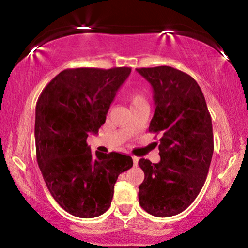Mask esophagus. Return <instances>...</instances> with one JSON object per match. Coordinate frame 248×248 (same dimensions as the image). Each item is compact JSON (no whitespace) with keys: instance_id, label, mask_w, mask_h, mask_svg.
Returning a JSON list of instances; mask_svg holds the SVG:
<instances>
[{"instance_id":"34e87169","label":"esophagus","mask_w":248,"mask_h":248,"mask_svg":"<svg viewBox=\"0 0 248 248\" xmlns=\"http://www.w3.org/2000/svg\"><path fill=\"white\" fill-rule=\"evenodd\" d=\"M132 159H133V164H134V165H137V164H138V162H139V157H137V156H132Z\"/></svg>"}]
</instances>
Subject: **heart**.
I'll use <instances>...</instances> for the list:
<instances>
[{"label":"heart","instance_id":"obj_1","mask_svg":"<svg viewBox=\"0 0 248 248\" xmlns=\"http://www.w3.org/2000/svg\"><path fill=\"white\" fill-rule=\"evenodd\" d=\"M125 97H127L129 102L131 103V106L132 105L139 104L142 102H146L144 95L142 94L140 91H137V90H129L127 93H125Z\"/></svg>","mask_w":248,"mask_h":248}]
</instances>
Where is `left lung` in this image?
Listing matches in <instances>:
<instances>
[{
  "label": "left lung",
  "instance_id": "1",
  "mask_svg": "<svg viewBox=\"0 0 248 248\" xmlns=\"http://www.w3.org/2000/svg\"><path fill=\"white\" fill-rule=\"evenodd\" d=\"M137 71L153 87L155 111L149 131L161 134V161H139L144 171L139 202L154 217L176 216L189 207L207 179L215 149L211 116L189 74L167 65Z\"/></svg>",
  "mask_w": 248,
  "mask_h": 248
}]
</instances>
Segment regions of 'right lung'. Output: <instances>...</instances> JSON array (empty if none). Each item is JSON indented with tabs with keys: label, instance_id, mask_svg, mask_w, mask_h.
Instances as JSON below:
<instances>
[{
	"label": "right lung",
	"instance_id": "right-lung-1",
	"mask_svg": "<svg viewBox=\"0 0 248 248\" xmlns=\"http://www.w3.org/2000/svg\"><path fill=\"white\" fill-rule=\"evenodd\" d=\"M130 72L127 66L66 69L37 100V163L53 199L74 217L90 219L106 212L118 176L133 165L129 155L92 154L86 142L105 124L116 92Z\"/></svg>",
	"mask_w": 248,
	"mask_h": 248
}]
</instances>
